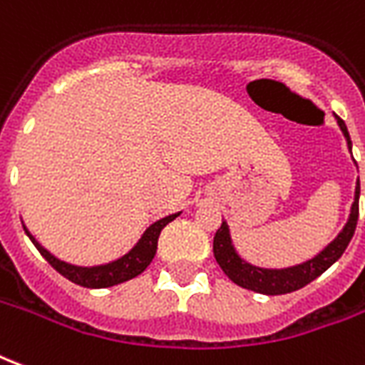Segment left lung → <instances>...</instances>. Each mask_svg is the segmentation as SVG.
<instances>
[{
    "label": "left lung",
    "instance_id": "left-lung-1",
    "mask_svg": "<svg viewBox=\"0 0 365 365\" xmlns=\"http://www.w3.org/2000/svg\"><path fill=\"white\" fill-rule=\"evenodd\" d=\"M336 123L341 128L344 139H346L348 148L352 150V141L348 135L346 123L336 115ZM358 201H360V180L356 182V193L354 203L350 209V217L344 228L339 232V236L334 237L331 244L327 245L325 250L319 251L317 255L306 263L288 267V269H263V267H255L247 263L245 259L237 255L236 247L232 244L230 230L228 224L222 222L220 228L215 234V242H212V251H215V259L224 271V274L236 282L242 288L253 290V292L267 294V296H279V294H288L294 290H299L312 280L321 277L323 272L333 265L334 261H339L344 250L350 244V240L354 236L356 224H358Z\"/></svg>",
    "mask_w": 365,
    "mask_h": 365
}]
</instances>
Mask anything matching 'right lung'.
<instances>
[{"label":"right lung","instance_id":"right-lung-1","mask_svg":"<svg viewBox=\"0 0 365 365\" xmlns=\"http://www.w3.org/2000/svg\"><path fill=\"white\" fill-rule=\"evenodd\" d=\"M175 217H180V212L175 215H170V217H164L160 220H156L155 224H150L145 234L141 236V240L133 245V250L128 251L123 257L115 259L112 263H106V265H96V267H79L71 265V263H66L61 261L56 255H52L50 251L42 247L38 244V240L32 236L31 232L26 230V226L23 224L26 236L31 237V242L36 245V250L42 253V257L50 263V265L63 274L66 279H69L71 282L79 286H85V288H108V286L121 284L129 279H135L137 274H141L150 261L155 259L156 247H158V236H160L162 228L168 222H172Z\"/></svg>","mask_w":365,"mask_h":365}]
</instances>
